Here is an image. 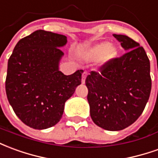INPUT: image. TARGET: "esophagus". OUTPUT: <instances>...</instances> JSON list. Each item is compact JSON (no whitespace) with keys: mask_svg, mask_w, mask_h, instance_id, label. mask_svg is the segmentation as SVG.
<instances>
[{"mask_svg":"<svg viewBox=\"0 0 158 158\" xmlns=\"http://www.w3.org/2000/svg\"><path fill=\"white\" fill-rule=\"evenodd\" d=\"M87 76H88V72H87V71H83V73H82V77H81V83H85V80H86Z\"/></svg>","mask_w":158,"mask_h":158,"instance_id":"obj_1","label":"esophagus"}]
</instances>
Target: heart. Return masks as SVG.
<instances>
[{"label":"heart","instance_id":"b5f03b06","mask_svg":"<svg viewBox=\"0 0 158 158\" xmlns=\"http://www.w3.org/2000/svg\"><path fill=\"white\" fill-rule=\"evenodd\" d=\"M118 54V49L114 45H110L107 41H102L96 43L94 45L88 48L86 52L85 56L88 60H97L101 59L102 62H109L110 60L115 59Z\"/></svg>","mask_w":158,"mask_h":158}]
</instances>
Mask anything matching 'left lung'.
<instances>
[{
    "label": "left lung",
    "instance_id": "1",
    "mask_svg": "<svg viewBox=\"0 0 158 158\" xmlns=\"http://www.w3.org/2000/svg\"><path fill=\"white\" fill-rule=\"evenodd\" d=\"M126 51L106 62L86 78L90 116L106 130L126 128L138 119L148 101L152 78L143 47L123 35H113Z\"/></svg>",
    "mask_w": 158,
    "mask_h": 158
}]
</instances>
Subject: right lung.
Here are the masks:
<instances>
[{
  "label": "right lung",
  "instance_id": "right-lung-1",
  "mask_svg": "<svg viewBox=\"0 0 158 158\" xmlns=\"http://www.w3.org/2000/svg\"><path fill=\"white\" fill-rule=\"evenodd\" d=\"M66 42L64 35L39 30L19 40L8 59L6 97L17 117L32 128L58 123L64 103L81 84L82 70L70 76L59 70V48Z\"/></svg>",
  "mask_w": 158,
  "mask_h": 158
}]
</instances>
